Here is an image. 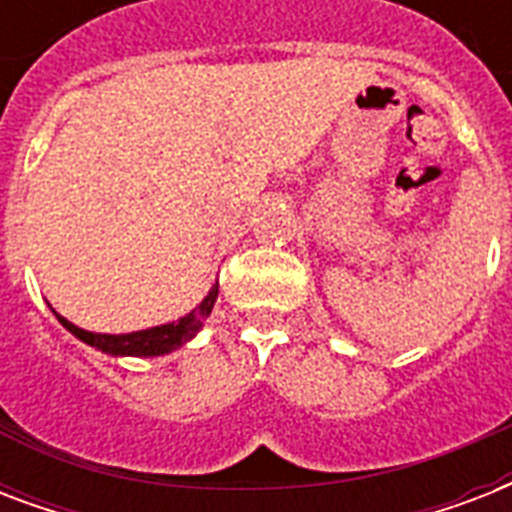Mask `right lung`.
<instances>
[{
    "mask_svg": "<svg viewBox=\"0 0 512 512\" xmlns=\"http://www.w3.org/2000/svg\"><path fill=\"white\" fill-rule=\"evenodd\" d=\"M217 300V284L207 292V297L201 300L191 313H185L183 319L170 321V324H162V327H151V329H140V332H127V335H100V332H87V329L76 327L68 319H63L60 313L58 321L63 327L76 337V340L87 342L90 348L106 353V356H140V358H151V356H164V353H172V350L183 348L185 342L193 340L196 332L204 327V319L212 313V305Z\"/></svg>",
    "mask_w": 512,
    "mask_h": 512,
    "instance_id": "add662e5",
    "label": "right lung"
}]
</instances>
